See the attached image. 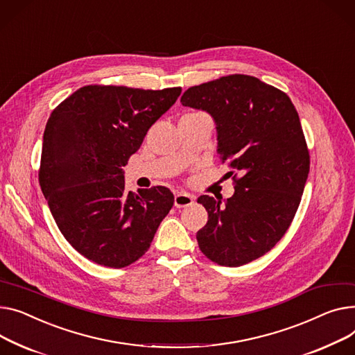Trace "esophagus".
Masks as SVG:
<instances>
[{
    "mask_svg": "<svg viewBox=\"0 0 355 355\" xmlns=\"http://www.w3.org/2000/svg\"><path fill=\"white\" fill-rule=\"evenodd\" d=\"M194 204V197L190 196L188 193L180 191L174 196V205L177 208H185V207H190Z\"/></svg>",
    "mask_w": 355,
    "mask_h": 355,
    "instance_id": "34e87169",
    "label": "esophagus"
}]
</instances>
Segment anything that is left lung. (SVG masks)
I'll use <instances>...</instances> for the list:
<instances>
[{
	"label": "left lung",
	"mask_w": 355,
	"mask_h": 355,
	"mask_svg": "<svg viewBox=\"0 0 355 355\" xmlns=\"http://www.w3.org/2000/svg\"><path fill=\"white\" fill-rule=\"evenodd\" d=\"M181 103L212 115L221 162L242 174L224 204L198 198L208 212L198 247L220 266L251 263L284 237L304 193L310 153L298 112L284 91L244 74L188 88Z\"/></svg>",
	"instance_id": "obj_1"
}]
</instances>
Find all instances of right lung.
Here are the masks:
<instances>
[{
  "label": "right lung",
  "mask_w": 355,
  "mask_h": 355,
  "mask_svg": "<svg viewBox=\"0 0 355 355\" xmlns=\"http://www.w3.org/2000/svg\"><path fill=\"white\" fill-rule=\"evenodd\" d=\"M181 87L85 85L46 121L38 180L65 237L89 261L124 268L143 257L174 196L165 187L125 191L121 167Z\"/></svg>",
  "instance_id": "right-lung-1"
}]
</instances>
